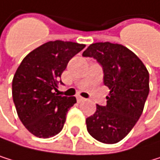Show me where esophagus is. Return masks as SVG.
Masks as SVG:
<instances>
[{
    "label": "esophagus",
    "instance_id": "esophagus-1",
    "mask_svg": "<svg viewBox=\"0 0 160 160\" xmlns=\"http://www.w3.org/2000/svg\"><path fill=\"white\" fill-rule=\"evenodd\" d=\"M85 99L83 98V97H82V96H79V95H77V101L78 102V103H81V102H82V101H84Z\"/></svg>",
    "mask_w": 160,
    "mask_h": 160
}]
</instances>
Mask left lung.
<instances>
[{
	"mask_svg": "<svg viewBox=\"0 0 160 160\" xmlns=\"http://www.w3.org/2000/svg\"><path fill=\"white\" fill-rule=\"evenodd\" d=\"M82 56L97 60L110 89L106 106L96 105L94 115L86 118L87 131L99 142L118 143L142 115L150 91L149 72L135 53L118 43H92Z\"/></svg>",
	"mask_w": 160,
	"mask_h": 160,
	"instance_id": "obj_1",
	"label": "left lung"
}]
</instances>
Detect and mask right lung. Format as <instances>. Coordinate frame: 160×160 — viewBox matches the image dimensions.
Instances as JSON below:
<instances>
[{"label": "right lung", "mask_w": 160, "mask_h": 160, "mask_svg": "<svg viewBox=\"0 0 160 160\" xmlns=\"http://www.w3.org/2000/svg\"><path fill=\"white\" fill-rule=\"evenodd\" d=\"M85 48L73 42L42 44L22 60L12 79V98L23 125L33 135L49 138L58 134L66 115L77 103L74 96H58V84L69 61Z\"/></svg>", "instance_id": "add662e5"}]
</instances>
